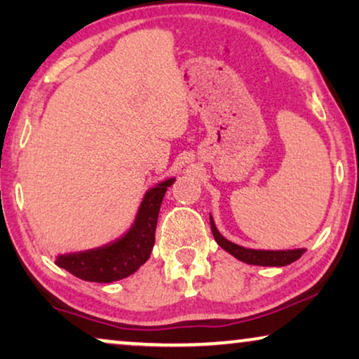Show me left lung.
<instances>
[{"label":"left lung","mask_w":359,"mask_h":359,"mask_svg":"<svg viewBox=\"0 0 359 359\" xmlns=\"http://www.w3.org/2000/svg\"><path fill=\"white\" fill-rule=\"evenodd\" d=\"M210 219V229H212V235L215 242L219 243L220 248H224L225 252L232 255L240 262L247 264H257V266H286L296 262L306 253V248H294V250H257V248H247L242 245H237L230 242L219 232L215 227V222L212 215H209Z\"/></svg>","instance_id":"left-lung-1"}]
</instances>
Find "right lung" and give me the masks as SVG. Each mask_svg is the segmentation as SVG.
<instances>
[{"label": "right lung", "mask_w": 359, "mask_h": 359, "mask_svg": "<svg viewBox=\"0 0 359 359\" xmlns=\"http://www.w3.org/2000/svg\"><path fill=\"white\" fill-rule=\"evenodd\" d=\"M176 178H168L147 191L134 224L124 235L102 247L58 255L57 266L90 283H112L134 274L150 258L161 201Z\"/></svg>", "instance_id": "add662e5"}]
</instances>
